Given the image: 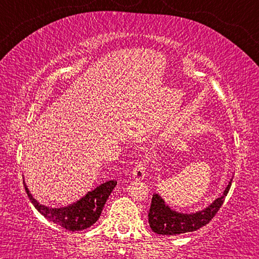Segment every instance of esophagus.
<instances>
[{
  "label": "esophagus",
  "instance_id": "1",
  "mask_svg": "<svg viewBox=\"0 0 259 259\" xmlns=\"http://www.w3.org/2000/svg\"><path fill=\"white\" fill-rule=\"evenodd\" d=\"M146 175V165L142 163V162H139V163L136 164V166L134 168V172H133V176L136 179V181H142L145 177Z\"/></svg>",
  "mask_w": 259,
  "mask_h": 259
}]
</instances>
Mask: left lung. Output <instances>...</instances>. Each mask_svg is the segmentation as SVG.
<instances>
[{
  "mask_svg": "<svg viewBox=\"0 0 259 259\" xmlns=\"http://www.w3.org/2000/svg\"><path fill=\"white\" fill-rule=\"evenodd\" d=\"M233 179V178H232ZM232 179L226 186L223 195L213 200L208 207L201 209L199 211L184 213L172 209L165 203L159 193H154L152 198V203L148 212V223L153 232L160 235H176L187 233L201 229L211 221L219 208L224 203L225 196L229 193L232 184Z\"/></svg>",
  "mask_w": 259,
  "mask_h": 259,
  "instance_id": "8db88e82",
  "label": "left lung"
}]
</instances>
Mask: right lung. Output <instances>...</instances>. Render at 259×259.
Segmentation results:
<instances>
[{"label":"right lung","mask_w":259,"mask_h":259,"mask_svg":"<svg viewBox=\"0 0 259 259\" xmlns=\"http://www.w3.org/2000/svg\"><path fill=\"white\" fill-rule=\"evenodd\" d=\"M23 182L30 202L36 208L37 211L43 214L48 221L73 232L85 230L98 221L108 196L111 195L112 191L117 184L116 181L105 182L81 196L75 202L69 203L65 207L51 208L38 202L30 194L25 181Z\"/></svg>","instance_id":"obj_1"}]
</instances>
